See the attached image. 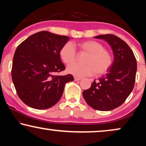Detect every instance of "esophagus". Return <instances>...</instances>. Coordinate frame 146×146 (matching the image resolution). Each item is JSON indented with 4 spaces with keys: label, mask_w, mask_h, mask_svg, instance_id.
Returning a JSON list of instances; mask_svg holds the SVG:
<instances>
[{
    "label": "esophagus",
    "mask_w": 146,
    "mask_h": 146,
    "mask_svg": "<svg viewBox=\"0 0 146 146\" xmlns=\"http://www.w3.org/2000/svg\"><path fill=\"white\" fill-rule=\"evenodd\" d=\"M81 79H82V78L74 76V80H75V81H78V80H80Z\"/></svg>",
    "instance_id": "34e87169"
}]
</instances>
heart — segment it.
<instances>
[{"mask_svg":"<svg viewBox=\"0 0 146 146\" xmlns=\"http://www.w3.org/2000/svg\"><path fill=\"white\" fill-rule=\"evenodd\" d=\"M79 50L82 54H86L84 58L85 64H73L76 60L77 52L71 42L64 44L60 50L59 55L62 62L70 65L67 72L76 77L91 76L95 72L102 75L110 69L113 64L111 54L101 43L95 40H86L78 44Z\"/></svg>","mask_w":146,"mask_h":146,"instance_id":"b5f03b06","label":"heart"}]
</instances>
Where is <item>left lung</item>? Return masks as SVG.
Returning <instances> with one entry per match:
<instances>
[{
  "label": "left lung",
  "mask_w": 146,
  "mask_h": 146,
  "mask_svg": "<svg viewBox=\"0 0 146 146\" xmlns=\"http://www.w3.org/2000/svg\"><path fill=\"white\" fill-rule=\"evenodd\" d=\"M95 38L108 42L114 60L106 76L94 80L89 89L83 91L86 103L100 111H109L124 102L132 91L135 80L137 62L132 50L119 37L113 35H100Z\"/></svg>",
  "instance_id": "8db88e82"
}]
</instances>
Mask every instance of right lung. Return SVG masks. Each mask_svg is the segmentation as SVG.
I'll list each match as a JSON object with an SVG mask.
<instances>
[{
    "mask_svg": "<svg viewBox=\"0 0 146 146\" xmlns=\"http://www.w3.org/2000/svg\"><path fill=\"white\" fill-rule=\"evenodd\" d=\"M69 40L41 31L34 34L18 46L14 54L11 76L20 99L35 109H48L62 96L65 84L73 81L71 74L57 76L65 66L60 50Z\"/></svg>",
    "mask_w": 146,
    "mask_h": 146,
    "instance_id": "right-lung-1",
    "label": "right lung"
}]
</instances>
